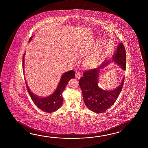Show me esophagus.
Listing matches in <instances>:
<instances>
[{"label": "esophagus", "mask_w": 148, "mask_h": 148, "mask_svg": "<svg viewBox=\"0 0 148 148\" xmlns=\"http://www.w3.org/2000/svg\"><path fill=\"white\" fill-rule=\"evenodd\" d=\"M81 77V73L78 72L75 73V78L77 79L80 78Z\"/></svg>", "instance_id": "obj_1"}]
</instances>
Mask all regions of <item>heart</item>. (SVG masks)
Returning <instances> with one entry per match:
<instances>
[{
    "label": "heart",
    "instance_id": "1",
    "mask_svg": "<svg viewBox=\"0 0 148 148\" xmlns=\"http://www.w3.org/2000/svg\"><path fill=\"white\" fill-rule=\"evenodd\" d=\"M89 63H90V64H94V63H96L97 61L96 59L93 58V59H91L90 60H89Z\"/></svg>",
    "mask_w": 148,
    "mask_h": 148
}]
</instances>
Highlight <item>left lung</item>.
<instances>
[{"label":"left lung","mask_w":148,"mask_h":148,"mask_svg":"<svg viewBox=\"0 0 148 148\" xmlns=\"http://www.w3.org/2000/svg\"><path fill=\"white\" fill-rule=\"evenodd\" d=\"M113 61L124 70H125V49L122 43L119 44L116 53L114 55ZM109 62L107 60L97 68L86 70L79 81L85 105L90 110L97 113H103L113 105L122 89L124 82L123 78L121 85L110 91L105 90L98 87L99 71L107 66Z\"/></svg>","instance_id":"obj_1"}]
</instances>
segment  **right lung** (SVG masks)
<instances>
[{"mask_svg":"<svg viewBox=\"0 0 148 148\" xmlns=\"http://www.w3.org/2000/svg\"><path fill=\"white\" fill-rule=\"evenodd\" d=\"M32 36L29 38V41L31 40ZM24 54L23 57V68L24 71ZM75 73L73 70H70L64 73L60 79L59 84L57 88L53 94L47 97L41 98L38 97L31 91L28 88L27 83L26 85L28 94L31 98L32 100L34 102L35 105L41 110L47 113H52L56 111L60 108L63 102L62 97V92L66 87L68 82L71 79L75 78Z\"/></svg>","mask_w":148,"mask_h":148,"instance_id":"1","label":"right lung"}]
</instances>
